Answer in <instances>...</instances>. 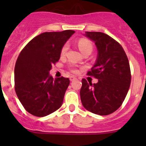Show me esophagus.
<instances>
[{
    "mask_svg": "<svg viewBox=\"0 0 146 146\" xmlns=\"http://www.w3.org/2000/svg\"><path fill=\"white\" fill-rule=\"evenodd\" d=\"M76 78L75 77V76H70V81H74V80H76Z\"/></svg>",
    "mask_w": 146,
    "mask_h": 146,
    "instance_id": "1",
    "label": "esophagus"
}]
</instances>
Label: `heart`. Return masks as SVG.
<instances>
[{
  "label": "heart",
  "mask_w": 146,
  "mask_h": 146,
  "mask_svg": "<svg viewBox=\"0 0 146 146\" xmlns=\"http://www.w3.org/2000/svg\"><path fill=\"white\" fill-rule=\"evenodd\" d=\"M78 45L79 49L81 51L82 53H84L86 51H92V44H91V42L85 39H80V40L78 41ZM68 48V44H65L63 46L62 48H61V56H64V54H66ZM70 70H71V72H73V73H77L78 72L77 69L74 68H70Z\"/></svg>",
  "instance_id": "heart-1"
}]
</instances>
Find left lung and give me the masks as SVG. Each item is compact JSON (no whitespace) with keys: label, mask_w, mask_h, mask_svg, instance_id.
Wrapping results in <instances>:
<instances>
[{"label":"left lung","mask_w":146,"mask_h":146,"mask_svg":"<svg viewBox=\"0 0 146 146\" xmlns=\"http://www.w3.org/2000/svg\"><path fill=\"white\" fill-rule=\"evenodd\" d=\"M98 48L96 63L87 75L98 79L97 83L82 78L80 95L87 110L108 115L123 103L130 87L131 75L129 59L123 47L115 39L100 32H85Z\"/></svg>","instance_id":"1"}]
</instances>
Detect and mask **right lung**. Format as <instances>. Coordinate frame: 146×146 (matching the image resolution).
I'll return each mask as SVG.
<instances>
[{"instance_id": "obj_1", "label": "right lung", "mask_w": 146, "mask_h": 146, "mask_svg": "<svg viewBox=\"0 0 146 146\" xmlns=\"http://www.w3.org/2000/svg\"><path fill=\"white\" fill-rule=\"evenodd\" d=\"M75 31L44 32L23 48L15 66V90L31 114L42 117L61 107L70 80L54 79L49 71L61 56L63 46Z\"/></svg>"}]
</instances>
